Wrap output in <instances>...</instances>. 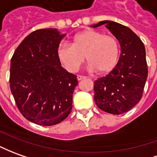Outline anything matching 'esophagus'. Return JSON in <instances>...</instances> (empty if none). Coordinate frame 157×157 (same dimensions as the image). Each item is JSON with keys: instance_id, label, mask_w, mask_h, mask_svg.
Masks as SVG:
<instances>
[{"instance_id": "obj_1", "label": "esophagus", "mask_w": 157, "mask_h": 157, "mask_svg": "<svg viewBox=\"0 0 157 157\" xmlns=\"http://www.w3.org/2000/svg\"><path fill=\"white\" fill-rule=\"evenodd\" d=\"M85 78H86V77L83 76V75H77V80H78V81H81V80H83V79Z\"/></svg>"}]
</instances>
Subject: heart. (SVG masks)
I'll list each match as a JSON object with an SVG mask.
<instances>
[{"label":"heart","mask_w":157,"mask_h":157,"mask_svg":"<svg viewBox=\"0 0 157 157\" xmlns=\"http://www.w3.org/2000/svg\"><path fill=\"white\" fill-rule=\"evenodd\" d=\"M119 53L120 45L116 37L94 29H86L75 35L71 45L61 43L57 50L60 63L71 73L78 71L85 57L90 70L108 73L116 67Z\"/></svg>","instance_id":"b5f03b06"}]
</instances>
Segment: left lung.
<instances>
[{"mask_svg":"<svg viewBox=\"0 0 157 157\" xmlns=\"http://www.w3.org/2000/svg\"><path fill=\"white\" fill-rule=\"evenodd\" d=\"M105 27L121 45V56L116 67L94 82V100L105 112L121 115L140 101L148 76L145 48L132 29L117 22L105 20L92 27Z\"/></svg>","mask_w":157,"mask_h":157,"instance_id":"8db88e82","label":"left lung"}]
</instances>
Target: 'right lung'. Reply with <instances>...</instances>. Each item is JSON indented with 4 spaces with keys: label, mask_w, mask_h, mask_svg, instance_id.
I'll use <instances>...</instances> for the list:
<instances>
[{
    "label": "right lung",
    "mask_w": 157,
    "mask_h": 157,
    "mask_svg": "<svg viewBox=\"0 0 157 157\" xmlns=\"http://www.w3.org/2000/svg\"><path fill=\"white\" fill-rule=\"evenodd\" d=\"M64 36L57 29L36 30L11 59L10 87L17 107L27 120L40 126L59 123L72 109L77 78L61 66L57 54Z\"/></svg>",
    "instance_id": "right-lung-1"
}]
</instances>
